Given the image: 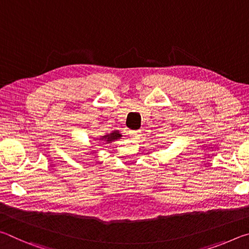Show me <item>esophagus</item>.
I'll return each instance as SVG.
<instances>
[{"mask_svg": "<svg viewBox=\"0 0 249 249\" xmlns=\"http://www.w3.org/2000/svg\"><path fill=\"white\" fill-rule=\"evenodd\" d=\"M128 134H129V136H130V138H132V140H137V138L142 135L141 130H129Z\"/></svg>", "mask_w": 249, "mask_h": 249, "instance_id": "obj_1", "label": "esophagus"}]
</instances>
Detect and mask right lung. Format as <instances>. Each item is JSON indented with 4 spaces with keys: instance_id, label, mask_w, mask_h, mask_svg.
I'll list each match as a JSON object with an SVG mask.
<instances>
[{
    "instance_id": "1",
    "label": "right lung",
    "mask_w": 249,
    "mask_h": 249,
    "mask_svg": "<svg viewBox=\"0 0 249 249\" xmlns=\"http://www.w3.org/2000/svg\"><path fill=\"white\" fill-rule=\"evenodd\" d=\"M121 137H122V135L119 130H113V132H111L109 134L104 135V136H101L99 141L105 142V144H109V142H114L115 140H119V138H121Z\"/></svg>"
}]
</instances>
